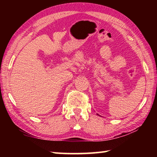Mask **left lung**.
<instances>
[{"label":"left lung","mask_w":157,"mask_h":157,"mask_svg":"<svg viewBox=\"0 0 157 157\" xmlns=\"http://www.w3.org/2000/svg\"><path fill=\"white\" fill-rule=\"evenodd\" d=\"M97 115H98V116H99V114H98V113H97Z\"/></svg>","instance_id":"obj_1"}]
</instances>
